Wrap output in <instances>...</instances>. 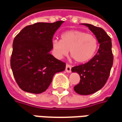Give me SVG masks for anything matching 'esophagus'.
Instances as JSON below:
<instances>
[{"instance_id":"34e87169","label":"esophagus","mask_w":122,"mask_h":122,"mask_svg":"<svg viewBox=\"0 0 122 122\" xmlns=\"http://www.w3.org/2000/svg\"><path fill=\"white\" fill-rule=\"evenodd\" d=\"M65 71L67 73H71V66L70 65H66V67H65Z\"/></svg>"}]
</instances>
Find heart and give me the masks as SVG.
<instances>
[{"instance_id":"b5f03b06","label":"heart","mask_w":122,"mask_h":122,"mask_svg":"<svg viewBox=\"0 0 122 122\" xmlns=\"http://www.w3.org/2000/svg\"><path fill=\"white\" fill-rule=\"evenodd\" d=\"M52 47L57 57L66 56L69 51L75 61L85 63L95 55L98 47V41L92 34L78 30H69L61 34L60 41L53 40Z\"/></svg>"}]
</instances>
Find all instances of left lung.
I'll return each instance as SVG.
<instances>
[{
	"label": "left lung",
	"instance_id": "8db88e82",
	"mask_svg": "<svg viewBox=\"0 0 122 122\" xmlns=\"http://www.w3.org/2000/svg\"><path fill=\"white\" fill-rule=\"evenodd\" d=\"M83 25L96 35L99 45L97 53L87 63L71 68L72 72L80 75V81L74 87L80 95H90L102 89L109 78L112 67L113 55L112 39L104 30L90 24Z\"/></svg>",
	"mask_w": 122,
	"mask_h": 122
}]
</instances>
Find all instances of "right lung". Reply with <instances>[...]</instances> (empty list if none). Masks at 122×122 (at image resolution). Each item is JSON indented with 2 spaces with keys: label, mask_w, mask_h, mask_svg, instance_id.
Segmentation results:
<instances>
[{
  "label": "right lung",
  "mask_w": 122,
  "mask_h": 122,
  "mask_svg": "<svg viewBox=\"0 0 122 122\" xmlns=\"http://www.w3.org/2000/svg\"><path fill=\"white\" fill-rule=\"evenodd\" d=\"M63 23H35L23 28L15 37L10 67L16 82L23 91L44 92L53 75L65 69V63L50 54L53 35Z\"/></svg>",
  "instance_id": "right-lung-1"
}]
</instances>
